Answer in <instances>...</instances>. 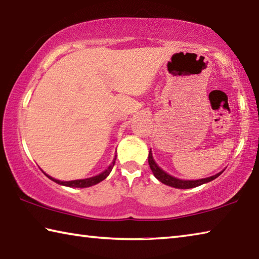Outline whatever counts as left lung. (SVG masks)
Instances as JSON below:
<instances>
[{
    "mask_svg": "<svg viewBox=\"0 0 259 259\" xmlns=\"http://www.w3.org/2000/svg\"><path fill=\"white\" fill-rule=\"evenodd\" d=\"M148 164H149V167L150 170H152L153 175L155 176V178L157 179V180L161 181L162 183L166 186H170L173 188H178V189H190V188H195V187H198L204 185V183H207L211 180H214V179L218 178L220 175H222V172L218 173V175L215 176H211L208 178H205V179H199V180H181V179H178L176 177H172L166 173L165 171H163L161 167H159L156 162L154 161L153 158V155H152V149H149V154H148Z\"/></svg>",
    "mask_w": 259,
    "mask_h": 259,
    "instance_id": "1",
    "label": "left lung"
}]
</instances>
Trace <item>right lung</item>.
Returning a JSON list of instances; mask_svg holds the SVG:
<instances>
[{
	"mask_svg": "<svg viewBox=\"0 0 259 259\" xmlns=\"http://www.w3.org/2000/svg\"><path fill=\"white\" fill-rule=\"evenodd\" d=\"M115 159H116V155L113 159V162L111 163V165L106 168L104 172H102L101 175L95 176V177H92V178H87V179H80V180H72V181H60V180H56V179H53L52 177L48 176L49 179L51 180H53L54 182L59 183V185H62V186H67V187H71V188H87V187H91L94 185H97V183H100L101 181L104 180L106 179V177L110 175L112 168L114 166V163H115Z\"/></svg>",
	"mask_w": 259,
	"mask_h": 259,
	"instance_id": "add662e5",
	"label": "right lung"
}]
</instances>
